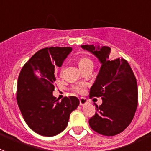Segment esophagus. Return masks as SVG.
<instances>
[{
    "instance_id": "1",
    "label": "esophagus",
    "mask_w": 151,
    "mask_h": 151,
    "mask_svg": "<svg viewBox=\"0 0 151 151\" xmlns=\"http://www.w3.org/2000/svg\"><path fill=\"white\" fill-rule=\"evenodd\" d=\"M87 102H88V101H87V99L85 98V97H79V103L81 105L85 104H86Z\"/></svg>"
}]
</instances>
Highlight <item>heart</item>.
I'll return each mask as SVG.
<instances>
[{"instance_id": "obj_1", "label": "heart", "mask_w": 151, "mask_h": 151, "mask_svg": "<svg viewBox=\"0 0 151 151\" xmlns=\"http://www.w3.org/2000/svg\"><path fill=\"white\" fill-rule=\"evenodd\" d=\"M78 65H79L80 68L82 69H85V68L88 67V66H93L94 63H93V61L88 57H81L79 60H78ZM64 73V67H62L60 69V75L61 76H63ZM85 88H86V84L85 83H78L76 84V85H73L72 86V90L73 91L78 93V94H82L83 93L84 91H85Z\"/></svg>"}]
</instances>
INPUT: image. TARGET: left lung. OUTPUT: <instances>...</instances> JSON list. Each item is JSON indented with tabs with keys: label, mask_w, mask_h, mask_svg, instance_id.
I'll use <instances>...</instances> for the list:
<instances>
[{
	"label": "left lung",
	"mask_w": 151,
	"mask_h": 151,
	"mask_svg": "<svg viewBox=\"0 0 151 151\" xmlns=\"http://www.w3.org/2000/svg\"><path fill=\"white\" fill-rule=\"evenodd\" d=\"M81 47L94 54L102 63L89 96L101 97L103 103L96 106L97 112L89 119V125L102 135L119 134L132 121L138 106V85L134 73L125 59H109V47Z\"/></svg>",
	"instance_id": "8db88e82"
}]
</instances>
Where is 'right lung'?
I'll use <instances>...</instances> for the list:
<instances>
[{
	"label": "right lung",
	"mask_w": 151,
	"mask_h": 151,
	"mask_svg": "<svg viewBox=\"0 0 151 151\" xmlns=\"http://www.w3.org/2000/svg\"><path fill=\"white\" fill-rule=\"evenodd\" d=\"M69 47H50L41 49L23 66L19 75L17 101L29 127L43 136L62 132L69 122L70 113L79 101L75 96L62 101L53 96L56 81L55 68L60 67Z\"/></svg>",
	"instance_id": "right-lung-1"
}]
</instances>
